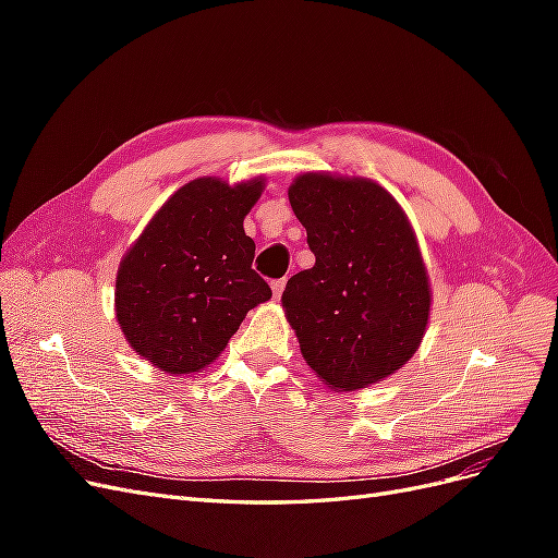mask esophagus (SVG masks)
Instances as JSON below:
<instances>
[{"label":"esophagus","instance_id":"esophagus-1","mask_svg":"<svg viewBox=\"0 0 558 558\" xmlns=\"http://www.w3.org/2000/svg\"><path fill=\"white\" fill-rule=\"evenodd\" d=\"M283 289H286V279H277V281H272V295H275V300H279V298H281Z\"/></svg>","mask_w":558,"mask_h":558}]
</instances>
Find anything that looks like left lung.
<instances>
[{"label": "left lung", "instance_id": "obj_1", "mask_svg": "<svg viewBox=\"0 0 558 558\" xmlns=\"http://www.w3.org/2000/svg\"><path fill=\"white\" fill-rule=\"evenodd\" d=\"M289 199L316 256L281 295L302 359L332 391L384 381L414 356L430 318L408 214L377 181L330 172L298 174Z\"/></svg>", "mask_w": 558, "mask_h": 558}]
</instances>
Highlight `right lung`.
Listing matches in <instances>:
<instances>
[{"mask_svg":"<svg viewBox=\"0 0 558 558\" xmlns=\"http://www.w3.org/2000/svg\"><path fill=\"white\" fill-rule=\"evenodd\" d=\"M265 177L193 179L167 197L116 272V320L132 351L160 373L211 365L248 310L272 298L251 269L256 244L244 218Z\"/></svg>","mask_w":558,"mask_h":558,"instance_id":"right-lung-1","label":"right lung"}]
</instances>
